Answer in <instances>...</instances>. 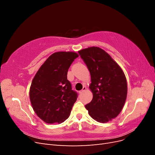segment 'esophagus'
<instances>
[{
  "label": "esophagus",
  "instance_id": "obj_1",
  "mask_svg": "<svg viewBox=\"0 0 155 155\" xmlns=\"http://www.w3.org/2000/svg\"><path fill=\"white\" fill-rule=\"evenodd\" d=\"M86 89H87V87H83V89H82V90L80 91V92H79V93H83V92H85V91H86Z\"/></svg>",
  "mask_w": 155,
  "mask_h": 155
}]
</instances>
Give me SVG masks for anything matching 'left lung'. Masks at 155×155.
<instances>
[{
	"mask_svg": "<svg viewBox=\"0 0 155 155\" xmlns=\"http://www.w3.org/2000/svg\"><path fill=\"white\" fill-rule=\"evenodd\" d=\"M91 73L92 101L85 105L88 114L98 122L105 123L118 116L127 94L125 74L106 51L90 47L78 51Z\"/></svg>",
	"mask_w": 155,
	"mask_h": 155,
	"instance_id": "1",
	"label": "left lung"
}]
</instances>
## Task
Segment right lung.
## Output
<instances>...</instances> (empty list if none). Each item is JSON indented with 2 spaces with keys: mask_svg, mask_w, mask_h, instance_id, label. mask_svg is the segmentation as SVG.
<instances>
[{
  "mask_svg": "<svg viewBox=\"0 0 155 155\" xmlns=\"http://www.w3.org/2000/svg\"><path fill=\"white\" fill-rule=\"evenodd\" d=\"M78 54L58 51L46 60L33 79L30 98L33 109L45 122L61 124L70 116L78 97L67 79L69 67Z\"/></svg>",
  "mask_w": 155,
  "mask_h": 155,
  "instance_id": "obj_1",
  "label": "right lung"
}]
</instances>
